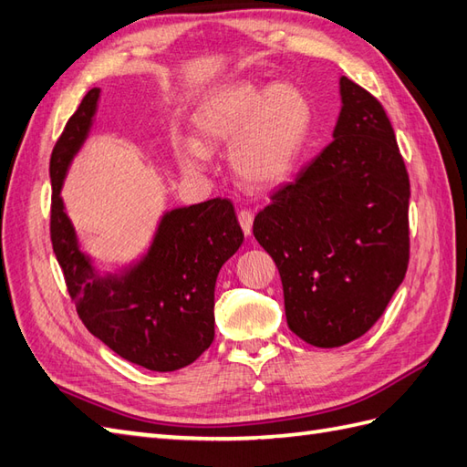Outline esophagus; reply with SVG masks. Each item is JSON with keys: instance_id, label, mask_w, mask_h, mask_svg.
<instances>
[{"instance_id": "34e87169", "label": "esophagus", "mask_w": 467, "mask_h": 467, "mask_svg": "<svg viewBox=\"0 0 467 467\" xmlns=\"http://www.w3.org/2000/svg\"><path fill=\"white\" fill-rule=\"evenodd\" d=\"M237 220H240V225L245 235H252V227H254V213L249 210H242L237 213Z\"/></svg>"}]
</instances>
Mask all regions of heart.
Returning a JSON list of instances; mask_svg holds the SVG:
<instances>
[{
  "instance_id": "obj_1",
  "label": "heart",
  "mask_w": 467,
  "mask_h": 467,
  "mask_svg": "<svg viewBox=\"0 0 467 467\" xmlns=\"http://www.w3.org/2000/svg\"><path fill=\"white\" fill-rule=\"evenodd\" d=\"M194 129L200 140H182L178 161L184 172L210 168V148L232 142L234 174L252 188L275 186L285 180L311 132V102L299 87L275 83L225 85L202 100Z\"/></svg>"
}]
</instances>
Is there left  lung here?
Listing matches in <instances>:
<instances>
[{
	"label": "left lung",
	"mask_w": 467,
	"mask_h": 467,
	"mask_svg": "<svg viewBox=\"0 0 467 467\" xmlns=\"http://www.w3.org/2000/svg\"><path fill=\"white\" fill-rule=\"evenodd\" d=\"M333 142L254 220L275 261L291 331L343 347L380 319L410 254V182L392 124L368 90L340 77Z\"/></svg>",
	"instance_id": "1"
}]
</instances>
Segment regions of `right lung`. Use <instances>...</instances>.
I'll list each match as a JSON object with an SVG mask.
<instances>
[{
	"label": "right lung",
	"mask_w": 467,
	"mask_h": 467,
	"mask_svg": "<svg viewBox=\"0 0 467 467\" xmlns=\"http://www.w3.org/2000/svg\"><path fill=\"white\" fill-rule=\"evenodd\" d=\"M100 88H90L57 140L49 176L51 242L85 327L124 360L156 372L192 365L213 340V291L222 265L244 242L234 203L213 198L166 210L146 252L100 271L65 212L63 182L88 139Z\"/></svg>",
	"instance_id": "right-lung-1"
}]
</instances>
